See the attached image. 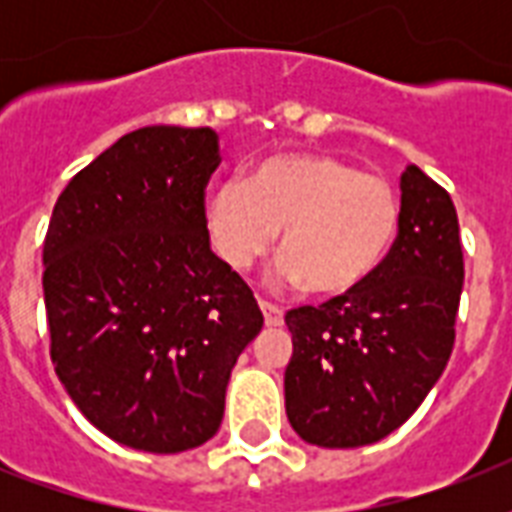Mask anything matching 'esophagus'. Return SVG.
I'll return each mask as SVG.
<instances>
[{"label": "esophagus", "mask_w": 512, "mask_h": 512, "mask_svg": "<svg viewBox=\"0 0 512 512\" xmlns=\"http://www.w3.org/2000/svg\"><path fill=\"white\" fill-rule=\"evenodd\" d=\"M260 311H263L268 327H281V324H284V311H281L279 305L268 303V300H260Z\"/></svg>", "instance_id": "34e87169"}]
</instances>
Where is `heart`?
I'll list each match as a JSON object with an SVG mask.
<instances>
[{
    "label": "heart",
    "instance_id": "b5f03b06",
    "mask_svg": "<svg viewBox=\"0 0 512 512\" xmlns=\"http://www.w3.org/2000/svg\"><path fill=\"white\" fill-rule=\"evenodd\" d=\"M207 231L233 271L271 249L276 276L319 297L348 295L372 276L398 231V196L380 175L327 154H279L207 196Z\"/></svg>",
    "mask_w": 512,
    "mask_h": 512
}]
</instances>
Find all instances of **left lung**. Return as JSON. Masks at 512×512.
<instances>
[{"label": "left lung", "instance_id": "8db88e82", "mask_svg": "<svg viewBox=\"0 0 512 512\" xmlns=\"http://www.w3.org/2000/svg\"><path fill=\"white\" fill-rule=\"evenodd\" d=\"M460 223L449 193L409 164L398 236L348 295L287 313V417L308 444L353 449L401 428L444 374L460 308Z\"/></svg>", "mask_w": 512, "mask_h": 512}]
</instances>
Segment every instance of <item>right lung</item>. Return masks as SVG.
<instances>
[{
  "label": "right lung",
  "mask_w": 512,
  "mask_h": 512,
  "mask_svg": "<svg viewBox=\"0 0 512 512\" xmlns=\"http://www.w3.org/2000/svg\"><path fill=\"white\" fill-rule=\"evenodd\" d=\"M209 127H140L63 188L44 239L55 374L116 444L177 454L215 436L236 358L263 329L209 247Z\"/></svg>",
  "instance_id": "right-lung-1"
}]
</instances>
